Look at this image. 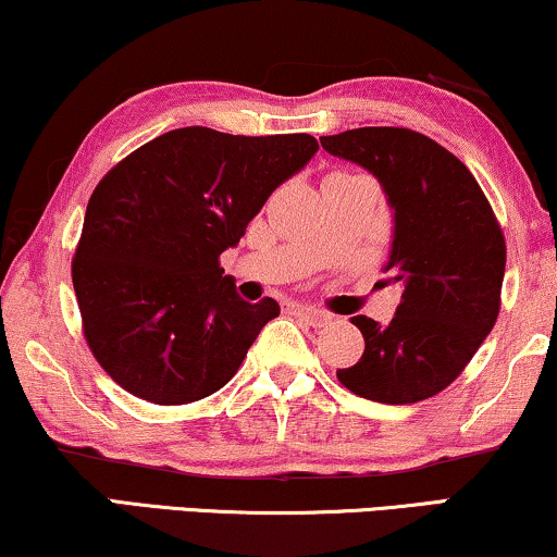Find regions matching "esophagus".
<instances>
[{"mask_svg":"<svg viewBox=\"0 0 557 557\" xmlns=\"http://www.w3.org/2000/svg\"><path fill=\"white\" fill-rule=\"evenodd\" d=\"M292 314L299 317L301 322H307L309 326H314V330H322V326L332 322L330 314H324V311H317V309H307V307H294Z\"/></svg>","mask_w":557,"mask_h":557,"instance_id":"1","label":"esophagus"}]
</instances>
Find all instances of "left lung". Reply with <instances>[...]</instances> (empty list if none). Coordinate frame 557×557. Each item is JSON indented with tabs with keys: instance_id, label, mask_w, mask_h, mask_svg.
<instances>
[{
	"instance_id": "left-lung-1",
	"label": "left lung",
	"mask_w": 557,
	"mask_h": 557,
	"mask_svg": "<svg viewBox=\"0 0 557 557\" xmlns=\"http://www.w3.org/2000/svg\"><path fill=\"white\" fill-rule=\"evenodd\" d=\"M319 141L383 185L395 210L385 271L403 284L391 324L352 319L364 352L337 370L339 383L391 406L431 398L461 375L499 317L507 263L499 220L467 164L413 128L362 126Z\"/></svg>"
}]
</instances>
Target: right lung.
<instances>
[{
    "mask_svg": "<svg viewBox=\"0 0 557 557\" xmlns=\"http://www.w3.org/2000/svg\"><path fill=\"white\" fill-rule=\"evenodd\" d=\"M311 134L174 128L111 166L73 256L83 337L136 398L185 406L220 391L278 304L243 301L220 253L317 154Z\"/></svg>",
    "mask_w": 557,
    "mask_h": 557,
    "instance_id": "right-lung-1",
    "label": "right lung"
}]
</instances>
